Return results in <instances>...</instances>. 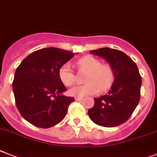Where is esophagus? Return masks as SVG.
Masks as SVG:
<instances>
[{"label": "esophagus", "instance_id": "34e87169", "mask_svg": "<svg viewBox=\"0 0 157 157\" xmlns=\"http://www.w3.org/2000/svg\"><path fill=\"white\" fill-rule=\"evenodd\" d=\"M82 99H83V98H81V97H75V100L78 101V102L82 101Z\"/></svg>", "mask_w": 157, "mask_h": 157}]
</instances>
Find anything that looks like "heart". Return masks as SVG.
I'll return each mask as SVG.
<instances>
[{
	"instance_id": "heart-1",
	"label": "heart",
	"mask_w": 157,
	"mask_h": 157,
	"mask_svg": "<svg viewBox=\"0 0 157 157\" xmlns=\"http://www.w3.org/2000/svg\"><path fill=\"white\" fill-rule=\"evenodd\" d=\"M81 71L87 72L84 81L86 83L75 86L69 90L71 96L83 97L94 94L99 90L104 91L109 89L115 80V70L108 63H102L99 58L93 56H85L76 63ZM60 80L66 86H71L75 82V74L69 63H65L58 71Z\"/></svg>"
}]
</instances>
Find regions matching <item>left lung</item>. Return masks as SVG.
I'll return each mask as SVG.
<instances>
[{"label":"left lung","mask_w":157,"mask_h":157,"mask_svg":"<svg viewBox=\"0 0 157 157\" xmlns=\"http://www.w3.org/2000/svg\"><path fill=\"white\" fill-rule=\"evenodd\" d=\"M90 53L103 58L115 70V80L107 94L94 98L88 111L90 120L99 126L111 128L131 117L140 99L142 80L134 61L126 54L111 48H100Z\"/></svg>","instance_id":"obj_1"}]
</instances>
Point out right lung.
Returning a JSON list of instances; mask_svg holds the SVG:
<instances>
[{
    "label": "right lung",
    "instance_id": "add662e5",
    "mask_svg": "<svg viewBox=\"0 0 157 157\" xmlns=\"http://www.w3.org/2000/svg\"><path fill=\"white\" fill-rule=\"evenodd\" d=\"M75 54L58 48H44L31 53L21 63L13 81L15 103L21 116L37 128H48L63 120L74 97L60 80V67Z\"/></svg>",
    "mask_w": 157,
    "mask_h": 157
}]
</instances>
